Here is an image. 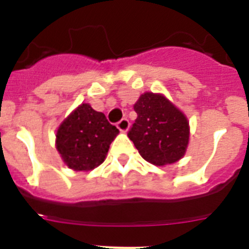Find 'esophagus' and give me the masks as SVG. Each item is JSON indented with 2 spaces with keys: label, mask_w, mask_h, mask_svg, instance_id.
I'll use <instances>...</instances> for the list:
<instances>
[{
  "label": "esophagus",
  "mask_w": 249,
  "mask_h": 249,
  "mask_svg": "<svg viewBox=\"0 0 249 249\" xmlns=\"http://www.w3.org/2000/svg\"><path fill=\"white\" fill-rule=\"evenodd\" d=\"M117 128L120 129L121 132H127L129 128V122L127 118H122V120L120 121V122L117 123Z\"/></svg>",
  "instance_id": "1"
}]
</instances>
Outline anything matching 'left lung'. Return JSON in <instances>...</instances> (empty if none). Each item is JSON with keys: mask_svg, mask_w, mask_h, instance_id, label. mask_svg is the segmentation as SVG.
<instances>
[{"mask_svg": "<svg viewBox=\"0 0 249 249\" xmlns=\"http://www.w3.org/2000/svg\"><path fill=\"white\" fill-rule=\"evenodd\" d=\"M137 120L128 132L143 160L155 166L172 164L186 155L190 122L162 93L144 92L133 106Z\"/></svg>", "mask_w": 249, "mask_h": 249, "instance_id": "left-lung-1", "label": "left lung"}]
</instances>
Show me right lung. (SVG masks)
<instances>
[{
  "label": "right lung",
  "instance_id": "1",
  "mask_svg": "<svg viewBox=\"0 0 249 249\" xmlns=\"http://www.w3.org/2000/svg\"><path fill=\"white\" fill-rule=\"evenodd\" d=\"M118 133L102 112L82 103L57 128L56 149L68 168L87 172L106 160L109 144Z\"/></svg>",
  "mask_w": 249,
  "mask_h": 249
}]
</instances>
